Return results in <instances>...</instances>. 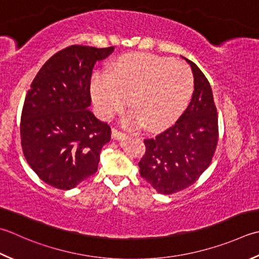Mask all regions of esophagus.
I'll use <instances>...</instances> for the list:
<instances>
[{"mask_svg": "<svg viewBox=\"0 0 259 259\" xmlns=\"http://www.w3.org/2000/svg\"><path fill=\"white\" fill-rule=\"evenodd\" d=\"M111 135H112L113 139H122L126 136V134L122 133V131H120L116 128H112V133H111Z\"/></svg>", "mask_w": 259, "mask_h": 259, "instance_id": "1", "label": "esophagus"}]
</instances>
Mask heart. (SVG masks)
<instances>
[{
	"label": "heart",
	"instance_id": "1",
	"mask_svg": "<svg viewBox=\"0 0 259 259\" xmlns=\"http://www.w3.org/2000/svg\"><path fill=\"white\" fill-rule=\"evenodd\" d=\"M193 74L183 63L160 56L137 53L125 55L109 73H98L91 91L101 116L109 119L125 108V123H147L158 129L170 123L184 110L193 91Z\"/></svg>",
	"mask_w": 259,
	"mask_h": 259
}]
</instances>
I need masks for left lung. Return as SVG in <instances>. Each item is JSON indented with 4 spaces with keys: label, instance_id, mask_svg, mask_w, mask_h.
<instances>
[{
    "label": "left lung",
    "instance_id": "1",
    "mask_svg": "<svg viewBox=\"0 0 259 259\" xmlns=\"http://www.w3.org/2000/svg\"><path fill=\"white\" fill-rule=\"evenodd\" d=\"M194 76L192 100L176 122L145 139L146 153L138 163L141 177L161 194H173L199 180L209 167L219 138L218 112L209 80L186 59Z\"/></svg>",
    "mask_w": 259,
    "mask_h": 259
}]
</instances>
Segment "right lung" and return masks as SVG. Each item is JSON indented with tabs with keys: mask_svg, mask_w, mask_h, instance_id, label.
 <instances>
[{
	"mask_svg": "<svg viewBox=\"0 0 259 259\" xmlns=\"http://www.w3.org/2000/svg\"><path fill=\"white\" fill-rule=\"evenodd\" d=\"M114 47L73 45L52 56L25 95L20 135L24 158L45 183L70 190L96 173L111 128L91 105V76L96 60Z\"/></svg>",
	"mask_w": 259,
	"mask_h": 259,
	"instance_id": "add662e5",
	"label": "right lung"
}]
</instances>
